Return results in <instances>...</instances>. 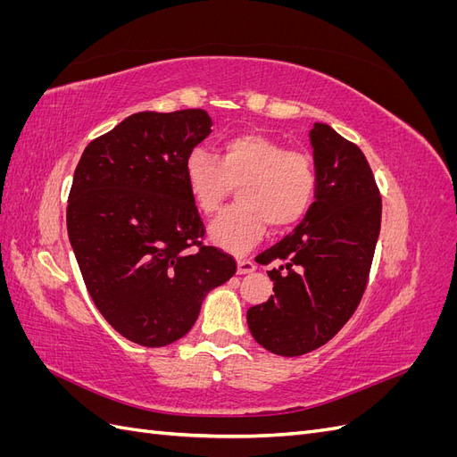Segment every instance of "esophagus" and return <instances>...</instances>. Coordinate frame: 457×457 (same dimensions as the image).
<instances>
[{"label":"esophagus","instance_id":"1","mask_svg":"<svg viewBox=\"0 0 457 457\" xmlns=\"http://www.w3.org/2000/svg\"><path fill=\"white\" fill-rule=\"evenodd\" d=\"M257 269L252 259H238V274H250Z\"/></svg>","mask_w":457,"mask_h":457}]
</instances>
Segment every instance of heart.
Returning <instances> with one entry per match:
<instances>
[{
    "label": "heart",
    "mask_w": 457,
    "mask_h": 457,
    "mask_svg": "<svg viewBox=\"0 0 457 457\" xmlns=\"http://www.w3.org/2000/svg\"><path fill=\"white\" fill-rule=\"evenodd\" d=\"M185 181L196 207L215 213L232 187L238 205L228 207L210 225L213 244L228 252H247L267 223L286 230L309 213L318 190V173L305 150L286 148L262 133H240L220 145L219 156L192 150L185 162Z\"/></svg>",
    "instance_id": "1"
}]
</instances>
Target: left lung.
Wrapping results in <instances>:
<instances>
[{
    "label": "left lung",
    "instance_id": "8db88e82",
    "mask_svg": "<svg viewBox=\"0 0 457 457\" xmlns=\"http://www.w3.org/2000/svg\"><path fill=\"white\" fill-rule=\"evenodd\" d=\"M311 145L318 173L316 202L301 225L262 252L274 295L247 311L255 341L280 356L322 347L361 303L381 227V196L364 152L326 123Z\"/></svg>",
    "mask_w": 457,
    "mask_h": 457
}]
</instances>
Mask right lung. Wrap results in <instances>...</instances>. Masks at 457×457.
Returning <instances> with one entry per match:
<instances>
[{"label": "right lung", "instance_id": "right-lung-1", "mask_svg": "<svg viewBox=\"0 0 457 457\" xmlns=\"http://www.w3.org/2000/svg\"><path fill=\"white\" fill-rule=\"evenodd\" d=\"M212 133L202 108L137 112L81 154L66 227L87 292L106 322L143 347H163L195 326L202 301L237 272L205 245L185 162Z\"/></svg>", "mask_w": 457, "mask_h": 457}]
</instances>
